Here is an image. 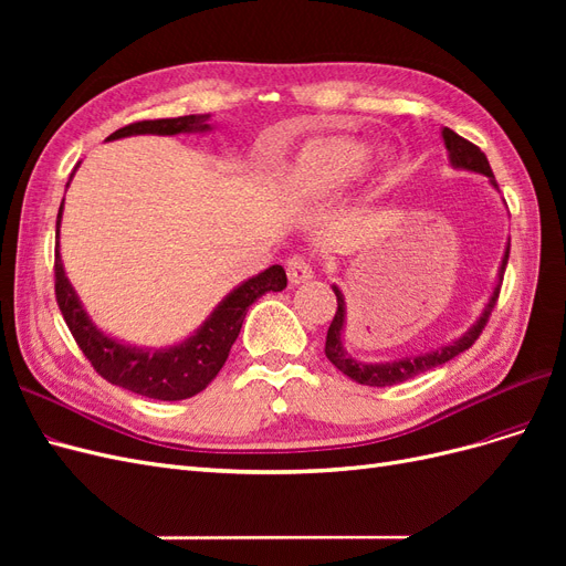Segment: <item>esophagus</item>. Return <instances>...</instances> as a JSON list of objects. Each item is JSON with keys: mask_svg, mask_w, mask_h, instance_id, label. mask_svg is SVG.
I'll return each instance as SVG.
<instances>
[{"mask_svg": "<svg viewBox=\"0 0 566 566\" xmlns=\"http://www.w3.org/2000/svg\"><path fill=\"white\" fill-rule=\"evenodd\" d=\"M285 271H287V279L290 283H306L310 279H314V269H312V262L306 260V256L302 254H293L290 260L285 262Z\"/></svg>", "mask_w": 566, "mask_h": 566, "instance_id": "obj_1", "label": "esophagus"}]
</instances>
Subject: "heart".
I'll return each mask as SVG.
<instances>
[{"label":"heart","instance_id":"b5f03b06","mask_svg":"<svg viewBox=\"0 0 566 566\" xmlns=\"http://www.w3.org/2000/svg\"><path fill=\"white\" fill-rule=\"evenodd\" d=\"M368 146L347 136H328L302 150L290 188L302 200H328L337 196L364 169Z\"/></svg>","mask_w":566,"mask_h":566}]
</instances>
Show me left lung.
<instances>
[{"instance_id": "1", "label": "left lung", "mask_w": 566, "mask_h": 566, "mask_svg": "<svg viewBox=\"0 0 566 566\" xmlns=\"http://www.w3.org/2000/svg\"><path fill=\"white\" fill-rule=\"evenodd\" d=\"M441 139H443V146H447V150H449V163H451L453 169H468V172L484 175L489 179V184L495 188V191H499V184H495L491 165H489V160H486L482 150H479L474 144H470L468 139H462V136H458L449 127L441 129ZM507 256H510V243L505 245L503 260H501V266H499V279H495V285H493V293H491L489 302L484 304L482 314H479V318L470 325L465 333L455 337L453 342H449V345L434 347L430 352L391 358V361H380V364L361 361V358H356L347 352L345 342H342V339H345V325H347V302H345V295H342V290L337 285H333L335 297H337V312H335V318H333L331 328H328V337H325V356H328V361L337 370L345 373L347 378H352L358 385H368V387L399 385V382L416 378V375H420L424 370L451 361V358H455L458 354L470 349L474 345V339L479 337V333L484 331V325H486V321L493 312V306H495V300H499V293H501Z\"/></svg>"}]
</instances>
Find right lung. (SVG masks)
<instances>
[{"instance_id": "obj_1", "label": "right lung", "mask_w": 566, "mask_h": 566, "mask_svg": "<svg viewBox=\"0 0 566 566\" xmlns=\"http://www.w3.org/2000/svg\"><path fill=\"white\" fill-rule=\"evenodd\" d=\"M210 113L208 115H184V117H165V119H144L123 129L113 132L106 142L125 139V136L136 134H158V136H175V134H202L210 132ZM73 179V175H71ZM71 184V181H67ZM65 184V188H67ZM61 219H63V202L56 217V302L59 310L71 328L75 342L84 356L90 358L94 370L106 378L108 382L142 394L148 399L158 401H181L196 397L198 391L208 387L221 366L227 364L233 342L241 333L243 318L248 306L262 297L264 293H281L287 285L285 269L273 264L256 276L235 285L231 293L221 300L212 314L200 323L186 339L177 342L172 347H134L127 342L106 335L98 325L90 318L84 304L80 302L75 287L65 276L59 235H61Z\"/></svg>"}]
</instances>
